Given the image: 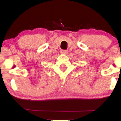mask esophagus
<instances>
[{"label": "esophagus", "mask_w": 121, "mask_h": 121, "mask_svg": "<svg viewBox=\"0 0 121 121\" xmlns=\"http://www.w3.org/2000/svg\"><path fill=\"white\" fill-rule=\"evenodd\" d=\"M61 53L64 54V55H67L68 51H66V50H62V51H61Z\"/></svg>", "instance_id": "1"}]
</instances>
